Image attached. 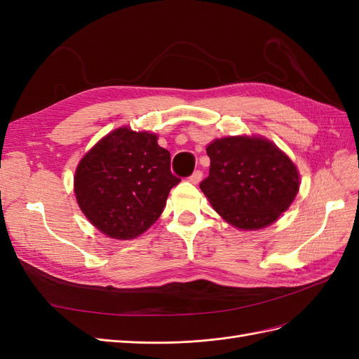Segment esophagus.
<instances>
[{
  "instance_id": "obj_1",
  "label": "esophagus",
  "mask_w": 359,
  "mask_h": 359,
  "mask_svg": "<svg viewBox=\"0 0 359 359\" xmlns=\"http://www.w3.org/2000/svg\"><path fill=\"white\" fill-rule=\"evenodd\" d=\"M201 177H203V172L200 170H197V171H194L191 176H189V182L194 183V185H197V183H200Z\"/></svg>"
}]
</instances>
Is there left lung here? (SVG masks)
<instances>
[{"instance_id": "8db88e82", "label": "left lung", "mask_w": 359, "mask_h": 359, "mask_svg": "<svg viewBox=\"0 0 359 359\" xmlns=\"http://www.w3.org/2000/svg\"><path fill=\"white\" fill-rule=\"evenodd\" d=\"M206 150L210 168L200 188L234 227H266L287 210L298 194L294 163L268 140L229 137L215 140Z\"/></svg>"}]
</instances>
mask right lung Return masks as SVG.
I'll list each match as a JSON object with an SVG mask.
<instances>
[{
  "instance_id": "1",
  "label": "right lung",
  "mask_w": 359,
  "mask_h": 359,
  "mask_svg": "<svg viewBox=\"0 0 359 359\" xmlns=\"http://www.w3.org/2000/svg\"><path fill=\"white\" fill-rule=\"evenodd\" d=\"M158 137L120 128L79 162L75 196L87 219L114 239H134L155 222L180 182Z\"/></svg>"
}]
</instances>
